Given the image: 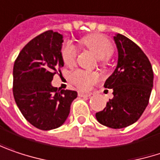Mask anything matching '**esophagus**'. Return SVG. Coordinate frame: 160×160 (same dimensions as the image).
Masks as SVG:
<instances>
[{
	"label": "esophagus",
	"instance_id": "esophagus-1",
	"mask_svg": "<svg viewBox=\"0 0 160 160\" xmlns=\"http://www.w3.org/2000/svg\"><path fill=\"white\" fill-rule=\"evenodd\" d=\"M78 94L80 97H83V96H87V97H90V96H92V92H78Z\"/></svg>",
	"mask_w": 160,
	"mask_h": 160
}]
</instances>
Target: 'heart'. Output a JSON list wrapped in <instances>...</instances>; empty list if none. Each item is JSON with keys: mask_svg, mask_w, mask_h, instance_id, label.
<instances>
[{"mask_svg": "<svg viewBox=\"0 0 160 160\" xmlns=\"http://www.w3.org/2000/svg\"><path fill=\"white\" fill-rule=\"evenodd\" d=\"M82 44L92 50L98 58L104 59L112 54V46L110 40L102 35H91L81 40ZM62 58L66 65L71 66L76 62L78 51L75 45L71 42H67L61 50ZM72 82L81 90H89L99 80V75L96 72H88L78 69L71 74Z\"/></svg>", "mask_w": 160, "mask_h": 160, "instance_id": "b5f03b06", "label": "heart"}]
</instances>
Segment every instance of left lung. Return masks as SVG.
Instances as JSON below:
<instances>
[{
  "label": "left lung",
  "mask_w": 160,
  "mask_h": 160,
  "mask_svg": "<svg viewBox=\"0 0 160 160\" xmlns=\"http://www.w3.org/2000/svg\"><path fill=\"white\" fill-rule=\"evenodd\" d=\"M117 66L104 87L113 90L102 111L96 112L98 122L114 129L136 123L147 108L153 88L152 66L145 53L132 40L115 34Z\"/></svg>",
  "instance_id": "obj_1"
}]
</instances>
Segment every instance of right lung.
Segmentation results:
<instances>
[{"label":"right lung","instance_id":"obj_1","mask_svg":"<svg viewBox=\"0 0 160 160\" xmlns=\"http://www.w3.org/2000/svg\"><path fill=\"white\" fill-rule=\"evenodd\" d=\"M63 36L52 30L32 39L19 53L13 65L12 92L23 117L35 127L51 130L67 120L78 93L58 90L51 81L64 66Z\"/></svg>","mask_w":160,"mask_h":160}]
</instances>
